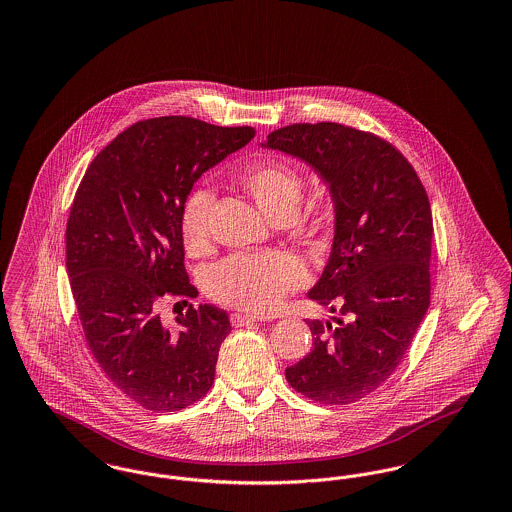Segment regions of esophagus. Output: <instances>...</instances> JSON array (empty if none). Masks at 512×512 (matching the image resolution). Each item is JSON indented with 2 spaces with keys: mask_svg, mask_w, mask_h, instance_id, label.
<instances>
[{
  "mask_svg": "<svg viewBox=\"0 0 512 512\" xmlns=\"http://www.w3.org/2000/svg\"><path fill=\"white\" fill-rule=\"evenodd\" d=\"M261 318L253 317V315H242V313H232L230 322L232 326H247V324H257Z\"/></svg>",
  "mask_w": 512,
  "mask_h": 512,
  "instance_id": "obj_1",
  "label": "esophagus"
}]
</instances>
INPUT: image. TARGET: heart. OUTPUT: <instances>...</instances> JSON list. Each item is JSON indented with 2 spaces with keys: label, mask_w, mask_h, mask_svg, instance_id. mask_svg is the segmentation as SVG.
<instances>
[{
  "label": "heart",
  "mask_w": 512,
  "mask_h": 512,
  "mask_svg": "<svg viewBox=\"0 0 512 512\" xmlns=\"http://www.w3.org/2000/svg\"><path fill=\"white\" fill-rule=\"evenodd\" d=\"M238 182L270 219H290L299 207L303 178L290 163H255L240 172ZM211 201V192L194 190L182 203L178 230L184 249L192 255L203 253L209 242L207 217ZM328 215V207L320 203L317 219H328ZM307 278V268L292 253H240L226 259L209 274L207 288L222 305L251 313H270L288 293L305 286Z\"/></svg>",
  "instance_id": "obj_1"
}]
</instances>
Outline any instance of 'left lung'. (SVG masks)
Masks as SVG:
<instances>
[{
    "label": "left lung",
    "instance_id": "left-lung-1",
    "mask_svg": "<svg viewBox=\"0 0 512 512\" xmlns=\"http://www.w3.org/2000/svg\"><path fill=\"white\" fill-rule=\"evenodd\" d=\"M263 146L309 163L336 211L332 253L309 297L340 317L307 320L313 349L286 380L318 403L359 401L390 378L428 311V195L403 153L365 130L299 122Z\"/></svg>",
    "mask_w": 512,
    "mask_h": 512
}]
</instances>
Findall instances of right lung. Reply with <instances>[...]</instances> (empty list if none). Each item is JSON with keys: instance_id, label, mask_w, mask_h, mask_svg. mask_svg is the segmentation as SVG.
I'll list each match as a JSON object with an SVG mask.
<instances>
[{"instance_id": "right-lung-1", "label": "right lung", "mask_w": 512, "mask_h": 512, "mask_svg": "<svg viewBox=\"0 0 512 512\" xmlns=\"http://www.w3.org/2000/svg\"><path fill=\"white\" fill-rule=\"evenodd\" d=\"M253 136L192 117L136 122L99 151L74 195L67 272L84 336L105 376L147 411L186 409L215 382L226 311L190 303L167 328L159 309L197 297L178 230L184 199Z\"/></svg>"}]
</instances>
